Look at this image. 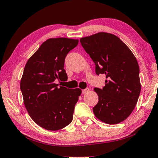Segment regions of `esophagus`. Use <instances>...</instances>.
<instances>
[{
	"label": "esophagus",
	"mask_w": 158,
	"mask_h": 158,
	"mask_svg": "<svg viewBox=\"0 0 158 158\" xmlns=\"http://www.w3.org/2000/svg\"><path fill=\"white\" fill-rule=\"evenodd\" d=\"M89 91V88H86V89H82V93L83 94H85L88 93Z\"/></svg>",
	"instance_id": "1"
}]
</instances>
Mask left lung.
Here are the masks:
<instances>
[{"label": "left lung", "instance_id": "obj_1", "mask_svg": "<svg viewBox=\"0 0 158 158\" xmlns=\"http://www.w3.org/2000/svg\"><path fill=\"white\" fill-rule=\"evenodd\" d=\"M80 41L96 64V73L105 74L106 78L102 89L94 88L98 96L94 114L105 123H120L131 114L140 94L138 61L129 47L111 34L100 32Z\"/></svg>", "mask_w": 158, "mask_h": 158}]
</instances>
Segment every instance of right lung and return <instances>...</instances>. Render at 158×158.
I'll return each instance as SVG.
<instances>
[{
	"instance_id": "1",
	"label": "right lung",
	"mask_w": 158,
	"mask_h": 158,
	"mask_svg": "<svg viewBox=\"0 0 158 158\" xmlns=\"http://www.w3.org/2000/svg\"><path fill=\"white\" fill-rule=\"evenodd\" d=\"M78 40L50 38L44 42L24 69L20 81L24 104L29 115L44 129L57 131L71 123L81 89L55 84L67 81L65 58L78 45Z\"/></svg>"
}]
</instances>
